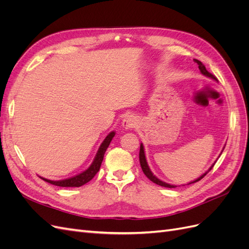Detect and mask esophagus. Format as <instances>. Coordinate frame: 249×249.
Instances as JSON below:
<instances>
[{"instance_id": "34e87169", "label": "esophagus", "mask_w": 249, "mask_h": 249, "mask_svg": "<svg viewBox=\"0 0 249 249\" xmlns=\"http://www.w3.org/2000/svg\"><path fill=\"white\" fill-rule=\"evenodd\" d=\"M136 125H137V119L134 116H127L124 119L123 122V126L125 130H132Z\"/></svg>"}]
</instances>
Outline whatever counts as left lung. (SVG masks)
<instances>
[{
	"label": "left lung",
	"mask_w": 249,
	"mask_h": 249,
	"mask_svg": "<svg viewBox=\"0 0 249 249\" xmlns=\"http://www.w3.org/2000/svg\"><path fill=\"white\" fill-rule=\"evenodd\" d=\"M195 62H196L197 64H198V69H199V71H200V72L202 73V74H205L206 77H209V78H211V79H214V80H216V77L215 76H213L212 73L211 72H209L208 71H207V69H206V66L203 65L199 60H195ZM139 161H140V165H141V168H142V171H143V173H144V175L152 180L153 183H155V184H157V185H159V186H162V187H166V188H176L177 186H175V185H170V184H167V183H165V182H162L161 179H159L158 178H156L154 175H153V172L150 171V169H149V167H148V165H147V162H146V159H145V154H144V147H143V144L141 143L140 144V152H139ZM215 165V163L212 165V166H211L210 168H209V170L208 171H206L205 173H203L202 176H200L198 178H196L195 180H193V182H191V183H189L188 185H190V184H193V183H196V182H198V180H200L203 177H205L207 173L213 168V166Z\"/></svg>",
	"instance_id": "1"
}]
</instances>
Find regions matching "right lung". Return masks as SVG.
<instances>
[{
    "instance_id": "1",
    "label": "right lung",
    "mask_w": 249,
    "mask_h": 249,
    "mask_svg": "<svg viewBox=\"0 0 249 249\" xmlns=\"http://www.w3.org/2000/svg\"><path fill=\"white\" fill-rule=\"evenodd\" d=\"M114 135H115V132H111L108 136L105 138V140L102 142L99 150H97L92 164L90 165L85 171L80 173V175L74 176L70 178H66V179H61V180H51L44 178H41L52 185L59 186V187H80V186L85 185L86 183L89 182L90 179H92L96 173L99 172L103 159H104V155L106 153V150L110 144L111 140L113 139V137H114Z\"/></svg>"
}]
</instances>
